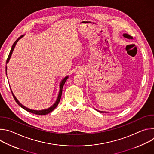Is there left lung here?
<instances>
[{
  "instance_id": "obj_1",
  "label": "left lung",
  "mask_w": 154,
  "mask_h": 154,
  "mask_svg": "<svg viewBox=\"0 0 154 154\" xmlns=\"http://www.w3.org/2000/svg\"><path fill=\"white\" fill-rule=\"evenodd\" d=\"M125 38H128V39H132V37H131L130 35H128V34H124V35H123ZM99 112H100V113H102L103 112H100L99 111Z\"/></svg>"
}]
</instances>
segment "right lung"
<instances>
[{"label": "right lung", "mask_w": 154, "mask_h": 154, "mask_svg": "<svg viewBox=\"0 0 154 154\" xmlns=\"http://www.w3.org/2000/svg\"><path fill=\"white\" fill-rule=\"evenodd\" d=\"M21 37H22V36H20L19 38H18L15 41V42H14V44L13 45L12 48H11V51H10V54H9V55H8V58H7V62H6L7 63L8 62V61H9L10 57H11V54H12V52H13V49H14V47H15V46H16V44L17 43V42L18 41V40H19ZM7 63H6V64H7ZM6 74H7V66H6ZM67 79H68V77H65V78L61 81V82L60 86V90L59 94H58V98H57V99L55 103L51 107H50V108H49L48 109H43V110L36 111V110H33V109H29V108H26V106H24V105H22L20 102H19V101L17 100V99L16 98V97H15L14 95L13 94V92H12L11 90V91L12 95H13V97H14L15 101L16 102V103H17L20 107H22L23 108H24V109H26V110L28 112H30V113H33V114L38 115H47V114H48V113L52 112L54 110V109L57 107V106L58 105V103H59V102H60V99H61V94H62V91H63L62 89H63V86H64V85Z\"/></svg>", "instance_id": "obj_1"}]
</instances>
